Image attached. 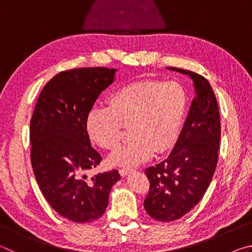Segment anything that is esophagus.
I'll use <instances>...</instances> for the list:
<instances>
[{
	"label": "esophagus",
	"instance_id": "esophagus-1",
	"mask_svg": "<svg viewBox=\"0 0 252 252\" xmlns=\"http://www.w3.org/2000/svg\"><path fill=\"white\" fill-rule=\"evenodd\" d=\"M131 171H132V169H130V168H123V169L119 170V173H120L122 177H125V176H126V174H129Z\"/></svg>",
	"mask_w": 252,
	"mask_h": 252
}]
</instances>
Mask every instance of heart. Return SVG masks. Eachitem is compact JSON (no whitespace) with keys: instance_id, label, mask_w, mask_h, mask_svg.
<instances>
[{"instance_id":"b5f03b06","label":"heart","mask_w":252,"mask_h":252,"mask_svg":"<svg viewBox=\"0 0 252 252\" xmlns=\"http://www.w3.org/2000/svg\"><path fill=\"white\" fill-rule=\"evenodd\" d=\"M187 93L174 81H139L119 89L109 97V108H93L87 130L95 144L113 150L130 127L131 140L110 156L111 164L132 167L171 148L187 109Z\"/></svg>"}]
</instances>
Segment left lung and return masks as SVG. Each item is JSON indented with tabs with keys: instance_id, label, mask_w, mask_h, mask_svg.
Wrapping results in <instances>:
<instances>
[{
	"instance_id": "left-lung-1",
	"label": "left lung",
	"mask_w": 252,
	"mask_h": 252,
	"mask_svg": "<svg viewBox=\"0 0 252 252\" xmlns=\"http://www.w3.org/2000/svg\"><path fill=\"white\" fill-rule=\"evenodd\" d=\"M167 69L189 75L195 96L172 152L146 169L150 190L144 209L151 218L163 222L180 219L202 199L218 163L221 135L218 103L208 80L188 70Z\"/></svg>"
}]
</instances>
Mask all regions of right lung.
I'll return each mask as SVG.
<instances>
[{
  "label": "right lung",
  "instance_id": "obj_1",
  "mask_svg": "<svg viewBox=\"0 0 252 252\" xmlns=\"http://www.w3.org/2000/svg\"><path fill=\"white\" fill-rule=\"evenodd\" d=\"M116 72L108 67L60 72L45 84L30 122L31 162L41 192L60 216L78 223L103 215L120 179L118 170L87 176L102 160L91 146L87 118Z\"/></svg>",
  "mask_w": 252,
  "mask_h": 252
}]
</instances>
